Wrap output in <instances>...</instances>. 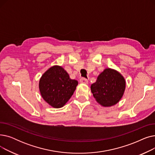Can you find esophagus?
Returning a JSON list of instances; mask_svg holds the SVG:
<instances>
[{
    "label": "esophagus",
    "instance_id": "1",
    "mask_svg": "<svg viewBox=\"0 0 155 155\" xmlns=\"http://www.w3.org/2000/svg\"><path fill=\"white\" fill-rule=\"evenodd\" d=\"M80 83H82V84H87L88 82V81L85 78H81L80 80Z\"/></svg>",
    "mask_w": 155,
    "mask_h": 155
}]
</instances>
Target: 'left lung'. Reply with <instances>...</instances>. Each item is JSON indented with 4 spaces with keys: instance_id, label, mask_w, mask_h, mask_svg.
<instances>
[{
    "instance_id": "1",
    "label": "left lung",
    "mask_w": 155,
    "mask_h": 155,
    "mask_svg": "<svg viewBox=\"0 0 155 155\" xmlns=\"http://www.w3.org/2000/svg\"><path fill=\"white\" fill-rule=\"evenodd\" d=\"M91 88L97 102L103 107H110L119 102L123 96L126 81L117 71L106 68L91 85Z\"/></svg>"
}]
</instances>
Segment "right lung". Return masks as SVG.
Instances as JSON below:
<instances>
[{
	"label": "right lung",
	"mask_w": 155,
	"mask_h": 155,
	"mask_svg": "<svg viewBox=\"0 0 155 155\" xmlns=\"http://www.w3.org/2000/svg\"><path fill=\"white\" fill-rule=\"evenodd\" d=\"M77 85V81L71 80L64 68L55 65L43 73L39 88L43 99L49 105L54 108H61L71 98Z\"/></svg>",
	"instance_id": "obj_1"
}]
</instances>
